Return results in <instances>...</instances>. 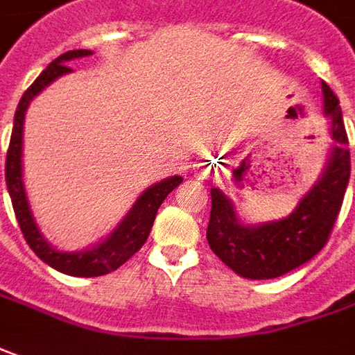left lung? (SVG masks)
Masks as SVG:
<instances>
[{
  "label": "left lung",
  "instance_id": "obj_1",
  "mask_svg": "<svg viewBox=\"0 0 355 355\" xmlns=\"http://www.w3.org/2000/svg\"><path fill=\"white\" fill-rule=\"evenodd\" d=\"M324 116L330 118V149L327 167L297 208L288 218L245 225L233 202L219 188H211V211L206 237L218 259L239 276L270 279L309 262L327 245L342 208L349 180V149L338 98L322 83Z\"/></svg>",
  "mask_w": 355,
  "mask_h": 355
}]
</instances>
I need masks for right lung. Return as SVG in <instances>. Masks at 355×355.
I'll return each mask as SVG.
<instances>
[{"label": "right lung", "mask_w": 355, "mask_h": 355, "mask_svg": "<svg viewBox=\"0 0 355 355\" xmlns=\"http://www.w3.org/2000/svg\"><path fill=\"white\" fill-rule=\"evenodd\" d=\"M91 54H93L91 50H69L66 54L58 56L40 76L36 77L35 83L26 89L15 110L13 132H11L6 161L7 190H9L11 204L15 209L19 227L23 231V237L28 243V247L33 248L36 257L44 260L48 266H52L67 276H77V278L105 276L108 272L120 268L128 259H132L149 237V231L153 227L159 206L182 182V177L175 175V177L165 178V180L155 182L153 187L144 190V194L137 198L136 204L126 214V218L118 223L116 229L107 239L96 243L95 247L83 248L79 252H62L42 237L40 229L36 225L35 216L31 211V206H28L25 182H23V126H25L26 108L31 105V101L54 79L73 71L67 66L69 60L91 56Z\"/></svg>", "instance_id": "right-lung-1"}]
</instances>
